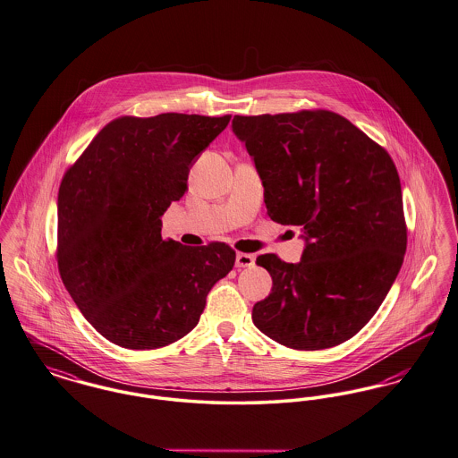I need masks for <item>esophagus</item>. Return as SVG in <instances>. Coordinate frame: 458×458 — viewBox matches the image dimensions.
I'll return each instance as SVG.
<instances>
[{"label":"esophagus","mask_w":458,"mask_h":458,"mask_svg":"<svg viewBox=\"0 0 458 458\" xmlns=\"http://www.w3.org/2000/svg\"><path fill=\"white\" fill-rule=\"evenodd\" d=\"M254 256L252 254H245V252H237L235 258V267L237 268H252L254 267Z\"/></svg>","instance_id":"obj_1"}]
</instances>
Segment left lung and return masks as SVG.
Segmentation results:
<instances>
[{
    "label": "left lung",
    "mask_w": 458,
    "mask_h": 458,
    "mask_svg": "<svg viewBox=\"0 0 458 458\" xmlns=\"http://www.w3.org/2000/svg\"><path fill=\"white\" fill-rule=\"evenodd\" d=\"M268 216L302 226L299 263L263 254L271 294L252 322L293 350L337 346L376 315L403 265L402 183L389 154L330 110L235 115Z\"/></svg>",
    "instance_id": "left-lung-1"
}]
</instances>
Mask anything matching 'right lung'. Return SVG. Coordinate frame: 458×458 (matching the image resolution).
<instances>
[{
	"instance_id": "add662e5",
	"label": "right lung",
	"mask_w": 458,
	"mask_h": 458,
	"mask_svg": "<svg viewBox=\"0 0 458 458\" xmlns=\"http://www.w3.org/2000/svg\"><path fill=\"white\" fill-rule=\"evenodd\" d=\"M230 117L114 119L65 173L58 271L84 318L110 343L156 350L182 339L233 268L226 243L187 247L161 235V216L189 190L191 164Z\"/></svg>"
}]
</instances>
